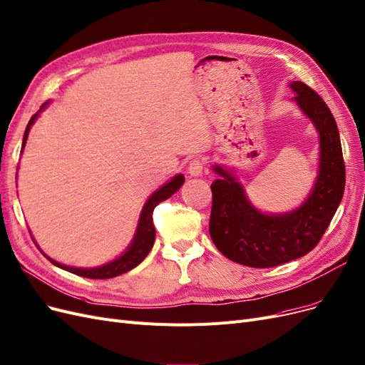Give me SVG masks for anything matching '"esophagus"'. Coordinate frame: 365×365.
I'll use <instances>...</instances> for the list:
<instances>
[{
	"mask_svg": "<svg viewBox=\"0 0 365 365\" xmlns=\"http://www.w3.org/2000/svg\"><path fill=\"white\" fill-rule=\"evenodd\" d=\"M202 168H204V163L200 160V158H197V160H192L191 163H189V165H187L189 176H191V178L201 176Z\"/></svg>",
	"mask_w": 365,
	"mask_h": 365,
	"instance_id": "esophagus-1",
	"label": "esophagus"
}]
</instances>
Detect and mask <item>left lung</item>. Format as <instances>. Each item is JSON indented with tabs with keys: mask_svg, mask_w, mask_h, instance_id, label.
Here are the masks:
<instances>
[{
	"mask_svg": "<svg viewBox=\"0 0 365 365\" xmlns=\"http://www.w3.org/2000/svg\"><path fill=\"white\" fill-rule=\"evenodd\" d=\"M292 101L319 134L318 176L307 198L283 213H265L253 205L232 170L215 164L209 231L222 255L255 268L298 259L319 243L344 192V163L339 128L325 101L303 82H292Z\"/></svg>",
	"mask_w": 365,
	"mask_h": 365,
	"instance_id": "obj_1",
	"label": "left lung"
}]
</instances>
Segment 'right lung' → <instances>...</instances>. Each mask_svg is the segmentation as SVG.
Listing matches in <instances>:
<instances>
[{"mask_svg":"<svg viewBox=\"0 0 365 365\" xmlns=\"http://www.w3.org/2000/svg\"><path fill=\"white\" fill-rule=\"evenodd\" d=\"M49 103L51 101H46L40 107L38 113H36L33 118L29 119V122L26 125L25 134H24L22 152L25 149L31 126L34 125V122L38 118L40 112H43V110L47 106H49ZM183 183H185V176H183V174H176V176H174L171 180H168L164 186H161L160 189H156V191L146 200L143 209H141V212H140L137 230L134 232V237H133V240H131L128 249H126L120 257L115 258L113 261H110V262L103 264V265H98V267L82 268V267H70V265H66V264H61V262L52 259L51 257H47L46 253H43V255L47 259H49L53 265L62 268V270L70 272V273L77 274V276H82V277H88V279H112V277L120 276V274H123L126 272L133 270L134 267H137L141 261H143L149 255V252H150V249L153 246V242H155V227H153V220H152L153 209L161 201L170 198L174 192H178ZM34 243H36V240H34Z\"/></svg>","mask_w":365,"mask_h":365,"instance_id":"right-lung-1","label":"right lung"}]
</instances>
